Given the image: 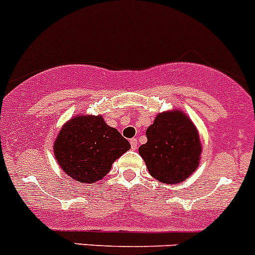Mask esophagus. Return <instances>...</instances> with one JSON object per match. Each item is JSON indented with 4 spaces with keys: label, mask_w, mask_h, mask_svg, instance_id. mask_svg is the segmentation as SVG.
<instances>
[{
    "label": "esophagus",
    "mask_w": 255,
    "mask_h": 255,
    "mask_svg": "<svg viewBox=\"0 0 255 255\" xmlns=\"http://www.w3.org/2000/svg\"><path fill=\"white\" fill-rule=\"evenodd\" d=\"M137 138H131L130 140V145H131V148L132 149H136V147H137Z\"/></svg>",
    "instance_id": "esophagus-1"
}]
</instances>
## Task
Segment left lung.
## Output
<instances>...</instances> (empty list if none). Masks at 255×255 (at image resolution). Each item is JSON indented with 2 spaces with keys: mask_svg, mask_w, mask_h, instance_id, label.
Here are the masks:
<instances>
[{
  "mask_svg": "<svg viewBox=\"0 0 255 255\" xmlns=\"http://www.w3.org/2000/svg\"><path fill=\"white\" fill-rule=\"evenodd\" d=\"M147 142L138 147L148 173L163 184H179L188 179L201 159L199 131L180 109L156 115L146 130Z\"/></svg>",
  "mask_w": 255,
  "mask_h": 255,
  "instance_id": "1",
  "label": "left lung"
}]
</instances>
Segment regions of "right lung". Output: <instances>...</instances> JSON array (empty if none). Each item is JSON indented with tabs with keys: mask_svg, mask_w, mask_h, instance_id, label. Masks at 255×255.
<instances>
[{
	"mask_svg": "<svg viewBox=\"0 0 255 255\" xmlns=\"http://www.w3.org/2000/svg\"><path fill=\"white\" fill-rule=\"evenodd\" d=\"M128 149V141L107 125L102 115H75L62 125L54 142L57 164L70 178L83 184L103 179L113 163Z\"/></svg>",
	"mask_w": 255,
	"mask_h": 255,
	"instance_id": "obj_1",
	"label": "right lung"
}]
</instances>
